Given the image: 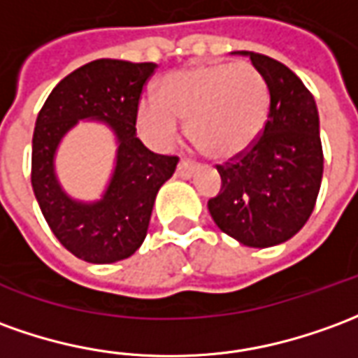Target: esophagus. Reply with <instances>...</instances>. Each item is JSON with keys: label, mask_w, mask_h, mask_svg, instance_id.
Here are the masks:
<instances>
[{"label": "esophagus", "mask_w": 358, "mask_h": 358, "mask_svg": "<svg viewBox=\"0 0 358 358\" xmlns=\"http://www.w3.org/2000/svg\"><path fill=\"white\" fill-rule=\"evenodd\" d=\"M196 164L189 161H180L178 162V169H176V174H178L180 178H192L194 174H196Z\"/></svg>", "instance_id": "obj_1"}]
</instances>
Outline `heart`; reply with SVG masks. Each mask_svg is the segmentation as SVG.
<instances>
[{"label": "heart", "mask_w": 358, "mask_h": 358, "mask_svg": "<svg viewBox=\"0 0 358 358\" xmlns=\"http://www.w3.org/2000/svg\"><path fill=\"white\" fill-rule=\"evenodd\" d=\"M269 116L266 79L250 64H211L169 73L157 99L137 104L136 126L155 147L169 149L187 122L192 143L209 159L229 161L248 151Z\"/></svg>", "instance_id": "obj_1"}]
</instances>
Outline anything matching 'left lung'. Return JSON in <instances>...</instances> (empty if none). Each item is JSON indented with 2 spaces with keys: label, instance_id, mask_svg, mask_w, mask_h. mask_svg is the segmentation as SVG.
<instances>
[{
  "label": "left lung",
  "instance_id": "1",
  "mask_svg": "<svg viewBox=\"0 0 358 358\" xmlns=\"http://www.w3.org/2000/svg\"><path fill=\"white\" fill-rule=\"evenodd\" d=\"M250 57L269 89V116L246 153L217 166L221 192L209 199L215 224L240 244L269 248L292 238L316 205L324 153L314 96L291 69L256 52Z\"/></svg>",
  "mask_w": 358,
  "mask_h": 358
}]
</instances>
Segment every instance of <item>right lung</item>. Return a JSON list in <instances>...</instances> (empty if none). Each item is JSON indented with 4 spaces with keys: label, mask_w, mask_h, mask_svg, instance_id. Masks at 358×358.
<instances>
[{
    "label": "right lung",
    "mask_w": 358,
    "mask_h": 358,
    "mask_svg": "<svg viewBox=\"0 0 358 358\" xmlns=\"http://www.w3.org/2000/svg\"><path fill=\"white\" fill-rule=\"evenodd\" d=\"M155 64L94 59L64 77L50 92L32 136V189L56 238L89 264L126 259L143 244L155 197L178 157L149 151L136 136V110ZM96 121L117 141L115 169L99 200L69 196L57 178L55 157L79 121Z\"/></svg>",
    "instance_id": "1"
}]
</instances>
